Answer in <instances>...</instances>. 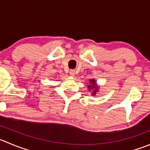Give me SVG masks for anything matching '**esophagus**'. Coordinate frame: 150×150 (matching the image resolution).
Returning <instances> with one entry per match:
<instances>
[{"label":"esophagus","mask_w":150,"mask_h":150,"mask_svg":"<svg viewBox=\"0 0 150 150\" xmlns=\"http://www.w3.org/2000/svg\"><path fill=\"white\" fill-rule=\"evenodd\" d=\"M69 75H70V76H75V71L74 70H71L70 72H69Z\"/></svg>","instance_id":"1"}]
</instances>
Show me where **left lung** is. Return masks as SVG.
Listing matches in <instances>:
<instances>
[{"label": "left lung", "mask_w": 150, "mask_h": 150, "mask_svg": "<svg viewBox=\"0 0 150 150\" xmlns=\"http://www.w3.org/2000/svg\"><path fill=\"white\" fill-rule=\"evenodd\" d=\"M89 82L90 84L88 85V88L89 89V91L92 90V93H91V94H92V95H94V94H97V91H98L99 86H97V83H96V81L94 79L89 80Z\"/></svg>", "instance_id": "1"}]
</instances>
